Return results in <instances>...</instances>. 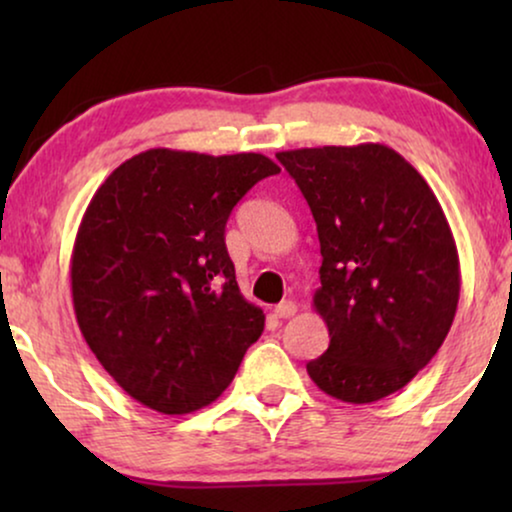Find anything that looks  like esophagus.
<instances>
[{
    "instance_id": "obj_1",
    "label": "esophagus",
    "mask_w": 512,
    "mask_h": 512,
    "mask_svg": "<svg viewBox=\"0 0 512 512\" xmlns=\"http://www.w3.org/2000/svg\"><path fill=\"white\" fill-rule=\"evenodd\" d=\"M296 312H298V307H296V303H291V300H284V303H279L275 307V317L277 319H289Z\"/></svg>"
}]
</instances>
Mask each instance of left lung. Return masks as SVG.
<instances>
[{
  "label": "left lung",
  "mask_w": 512,
  "mask_h": 512,
  "mask_svg": "<svg viewBox=\"0 0 512 512\" xmlns=\"http://www.w3.org/2000/svg\"><path fill=\"white\" fill-rule=\"evenodd\" d=\"M317 221L314 310L331 345L307 363L324 394L373 403L443 345L459 303V254L422 174L384 144L279 151Z\"/></svg>",
  "instance_id": "left-lung-1"
}]
</instances>
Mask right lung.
I'll list each match as a JSON object with an SVG mask.
<instances>
[{
	"mask_svg": "<svg viewBox=\"0 0 512 512\" xmlns=\"http://www.w3.org/2000/svg\"><path fill=\"white\" fill-rule=\"evenodd\" d=\"M263 153L149 149L104 179L72 251V300L97 361L125 394L163 415L219 398L265 314L240 293L226 221L277 174Z\"/></svg>",
	"mask_w": 512,
	"mask_h": 512,
	"instance_id": "obj_1",
	"label": "right lung"
}]
</instances>
